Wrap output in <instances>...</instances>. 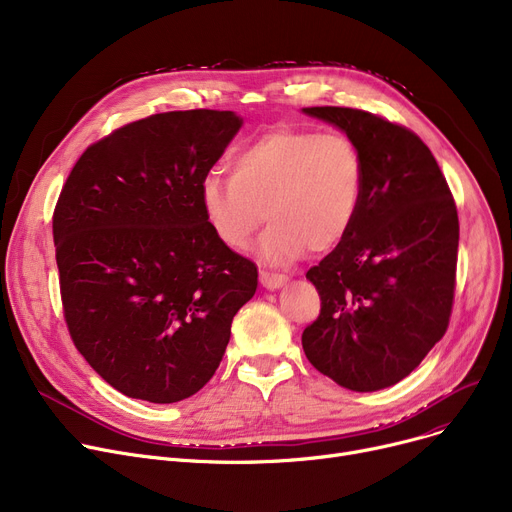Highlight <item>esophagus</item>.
Masks as SVG:
<instances>
[{
	"label": "esophagus",
	"mask_w": 512,
	"mask_h": 512,
	"mask_svg": "<svg viewBox=\"0 0 512 512\" xmlns=\"http://www.w3.org/2000/svg\"><path fill=\"white\" fill-rule=\"evenodd\" d=\"M259 282H261V286L267 288V290H278V288H282V286L288 282V278L282 276V274L261 272V274H259Z\"/></svg>",
	"instance_id": "esophagus-1"
}]
</instances>
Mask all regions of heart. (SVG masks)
Returning a JSON list of instances; mask_svg holds the SVG:
<instances>
[{"instance_id":"obj_1","label":"heart","mask_w":512,"mask_h":512,"mask_svg":"<svg viewBox=\"0 0 512 512\" xmlns=\"http://www.w3.org/2000/svg\"><path fill=\"white\" fill-rule=\"evenodd\" d=\"M232 170H209L201 178L205 220L228 249L242 251L267 213L272 226L259 257L270 265L297 261L307 247L334 249L361 209L363 159L344 134L270 130L234 155Z\"/></svg>"}]
</instances>
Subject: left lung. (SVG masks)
<instances>
[{
	"label": "left lung",
	"instance_id": "left-lung-1",
	"mask_svg": "<svg viewBox=\"0 0 512 512\" xmlns=\"http://www.w3.org/2000/svg\"><path fill=\"white\" fill-rule=\"evenodd\" d=\"M303 114L342 130L363 159L357 220L307 272L321 313L303 351L336 384L375 392L407 378L448 328L459 215L438 161L411 130L351 107Z\"/></svg>",
	"mask_w": 512,
	"mask_h": 512
}]
</instances>
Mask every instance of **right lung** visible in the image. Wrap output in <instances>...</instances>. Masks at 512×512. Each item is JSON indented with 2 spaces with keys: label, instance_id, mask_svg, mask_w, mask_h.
Here are the masks:
<instances>
[{
  "label": "right lung",
  "instance_id": "1",
  "mask_svg": "<svg viewBox=\"0 0 512 512\" xmlns=\"http://www.w3.org/2000/svg\"><path fill=\"white\" fill-rule=\"evenodd\" d=\"M234 112L126 124L72 168L53 213L66 324L118 392L170 405L218 369L257 267L209 228L201 178L236 137Z\"/></svg>",
  "mask_w": 512,
  "mask_h": 512
}]
</instances>
